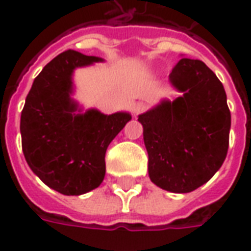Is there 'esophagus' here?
Here are the masks:
<instances>
[{"instance_id": "esophagus-1", "label": "esophagus", "mask_w": 251, "mask_h": 251, "mask_svg": "<svg viewBox=\"0 0 251 251\" xmlns=\"http://www.w3.org/2000/svg\"><path fill=\"white\" fill-rule=\"evenodd\" d=\"M145 110H147V104L144 102H136L133 104V114L134 115L141 114L142 111H145Z\"/></svg>"}]
</instances>
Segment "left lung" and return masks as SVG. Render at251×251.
<instances>
[{
    "mask_svg": "<svg viewBox=\"0 0 251 251\" xmlns=\"http://www.w3.org/2000/svg\"><path fill=\"white\" fill-rule=\"evenodd\" d=\"M180 97L138 115L149 177L160 188L187 194L205 184L227 156L231 114L221 80L204 63L181 59L169 74Z\"/></svg>",
    "mask_w": 251,
    "mask_h": 251,
    "instance_id": "8db88e82",
    "label": "left lung"
}]
</instances>
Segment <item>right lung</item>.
Returning <instances> with one entry per match:
<instances>
[{
	"label": "right lung",
	"mask_w": 251,
	"mask_h": 251,
	"mask_svg": "<svg viewBox=\"0 0 251 251\" xmlns=\"http://www.w3.org/2000/svg\"><path fill=\"white\" fill-rule=\"evenodd\" d=\"M98 62L103 59L72 50L57 55L36 76L21 111V142L29 168L50 188L68 196L100 185L107 147L131 120L126 111L82 113L72 99L75 68Z\"/></svg>",
	"instance_id": "add662e5"
}]
</instances>
